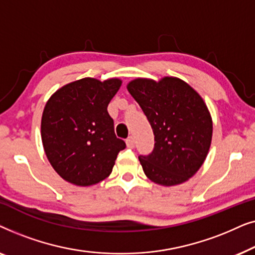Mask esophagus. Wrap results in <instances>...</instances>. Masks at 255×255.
I'll list each match as a JSON object with an SVG mask.
<instances>
[{
  "instance_id": "34e87169",
  "label": "esophagus",
  "mask_w": 255,
  "mask_h": 255,
  "mask_svg": "<svg viewBox=\"0 0 255 255\" xmlns=\"http://www.w3.org/2000/svg\"><path fill=\"white\" fill-rule=\"evenodd\" d=\"M127 145L128 148H133L134 147V138L133 137H128L127 139Z\"/></svg>"
}]
</instances>
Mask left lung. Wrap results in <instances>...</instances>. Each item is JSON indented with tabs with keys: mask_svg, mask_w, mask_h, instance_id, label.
<instances>
[{
	"mask_svg": "<svg viewBox=\"0 0 255 255\" xmlns=\"http://www.w3.org/2000/svg\"><path fill=\"white\" fill-rule=\"evenodd\" d=\"M151 124L154 147L139 155L149 180L162 186L182 183L200 169L212 137V121L202 97L182 80L137 79L128 86Z\"/></svg>",
	"mask_w": 255,
	"mask_h": 255,
	"instance_id": "obj_1",
	"label": "left lung"
}]
</instances>
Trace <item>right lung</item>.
I'll list each match as a JSON object with an SVG mask.
<instances>
[{
    "instance_id": "right-lung-1",
    "label": "right lung",
    "mask_w": 255,
    "mask_h": 255,
    "mask_svg": "<svg viewBox=\"0 0 255 255\" xmlns=\"http://www.w3.org/2000/svg\"><path fill=\"white\" fill-rule=\"evenodd\" d=\"M122 81L82 79L53 94L41 118V140L48 161L62 179L92 186L110 175L127 147L115 134L108 104Z\"/></svg>"
}]
</instances>
